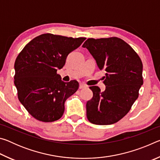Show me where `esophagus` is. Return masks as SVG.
Returning <instances> with one entry per match:
<instances>
[{
    "instance_id": "obj_1",
    "label": "esophagus",
    "mask_w": 160,
    "mask_h": 160,
    "mask_svg": "<svg viewBox=\"0 0 160 160\" xmlns=\"http://www.w3.org/2000/svg\"><path fill=\"white\" fill-rule=\"evenodd\" d=\"M87 88V86L85 85H84V84H82V83L80 84V87H79L80 89H82V88Z\"/></svg>"
}]
</instances>
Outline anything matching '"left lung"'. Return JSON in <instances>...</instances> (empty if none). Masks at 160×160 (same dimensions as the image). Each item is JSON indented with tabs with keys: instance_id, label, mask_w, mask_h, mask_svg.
<instances>
[{
	"instance_id": "left-lung-1",
	"label": "left lung",
	"mask_w": 160,
	"mask_h": 160,
	"mask_svg": "<svg viewBox=\"0 0 160 160\" xmlns=\"http://www.w3.org/2000/svg\"><path fill=\"white\" fill-rule=\"evenodd\" d=\"M96 61L100 70L106 72V88L90 89L93 92L87 102V117L96 125H111L128 113L138 97L142 85V63L129 44L117 37L88 39L82 45Z\"/></svg>"
}]
</instances>
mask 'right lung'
<instances>
[{
  "mask_svg": "<svg viewBox=\"0 0 160 160\" xmlns=\"http://www.w3.org/2000/svg\"><path fill=\"white\" fill-rule=\"evenodd\" d=\"M85 39L44 34L19 53L14 66L18 99L37 120L53 122L63 116L65 102L78 90L79 83L65 82L56 72L63 67L68 55Z\"/></svg>",
  "mask_w": 160,
  "mask_h": 160,
  "instance_id": "obj_1",
  "label": "right lung"
}]
</instances>
